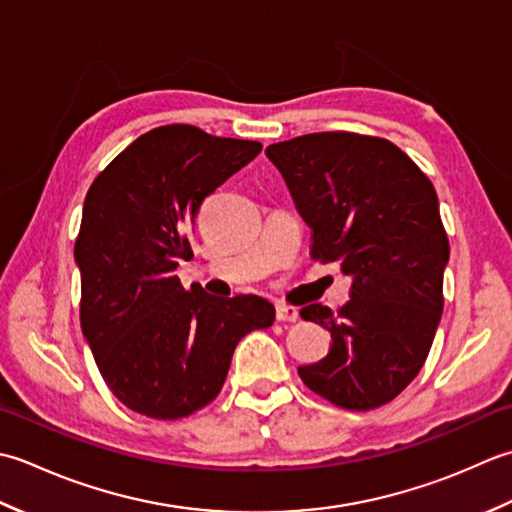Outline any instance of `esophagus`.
<instances>
[{
  "instance_id": "34e87169",
  "label": "esophagus",
  "mask_w": 512,
  "mask_h": 512,
  "mask_svg": "<svg viewBox=\"0 0 512 512\" xmlns=\"http://www.w3.org/2000/svg\"><path fill=\"white\" fill-rule=\"evenodd\" d=\"M276 318H278V322H296L298 320V309L291 307V305H285V302H278Z\"/></svg>"
}]
</instances>
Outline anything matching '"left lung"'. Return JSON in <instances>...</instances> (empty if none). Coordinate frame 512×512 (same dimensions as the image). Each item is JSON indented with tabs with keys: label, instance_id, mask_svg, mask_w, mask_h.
Wrapping results in <instances>:
<instances>
[{
	"label": "left lung",
	"instance_id": "left-lung-1",
	"mask_svg": "<svg viewBox=\"0 0 512 512\" xmlns=\"http://www.w3.org/2000/svg\"><path fill=\"white\" fill-rule=\"evenodd\" d=\"M265 154L311 227V258L351 278L338 314L300 309L331 347L298 375L340 409H378L420 373L442 318L451 247L435 187L398 145L367 134H302Z\"/></svg>",
	"mask_w": 512,
	"mask_h": 512
}]
</instances>
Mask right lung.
I'll return each mask as SVG.
<instances>
[{
	"mask_svg": "<svg viewBox=\"0 0 512 512\" xmlns=\"http://www.w3.org/2000/svg\"><path fill=\"white\" fill-rule=\"evenodd\" d=\"M263 150L185 123L132 141L86 194L75 260L81 331L121 404L179 420L223 389L236 344L276 318L271 302L185 291L174 269L190 260L205 196Z\"/></svg>",
	"mask_w": 512,
	"mask_h": 512,
	"instance_id": "add662e5",
	"label": "right lung"
}]
</instances>
